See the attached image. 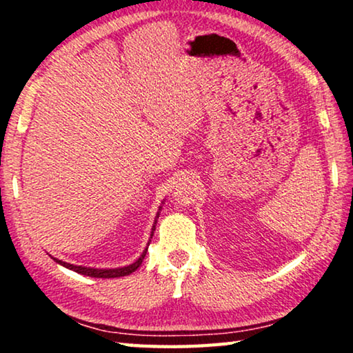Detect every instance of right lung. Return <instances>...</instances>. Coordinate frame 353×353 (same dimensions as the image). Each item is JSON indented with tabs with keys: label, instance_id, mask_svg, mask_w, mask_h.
Listing matches in <instances>:
<instances>
[{
	"label": "right lung",
	"instance_id": "right-lung-1",
	"mask_svg": "<svg viewBox=\"0 0 353 353\" xmlns=\"http://www.w3.org/2000/svg\"><path fill=\"white\" fill-rule=\"evenodd\" d=\"M163 201H165V199H163ZM162 204H163V202H162ZM160 210H162V207H159V212H157V214H155V219H154V224H152V229H151V235H149V241H148V244H146L145 250H143L139 259H137L134 263H130V265H128V266H121V268H105V270H103V268H90V266L71 265V263L59 260V259H56V256H52V255H50V256H51V259L54 260L56 263H59V265H62L63 268H67V270H71V271H74V272H77V274H82V276L94 277V279H117V277L129 276V274H132L134 271L139 270L140 265L143 263V260H145L146 252H148V246H149V243H151V238H152V235H154L155 224H157Z\"/></svg>",
	"mask_w": 353,
	"mask_h": 353
}]
</instances>
